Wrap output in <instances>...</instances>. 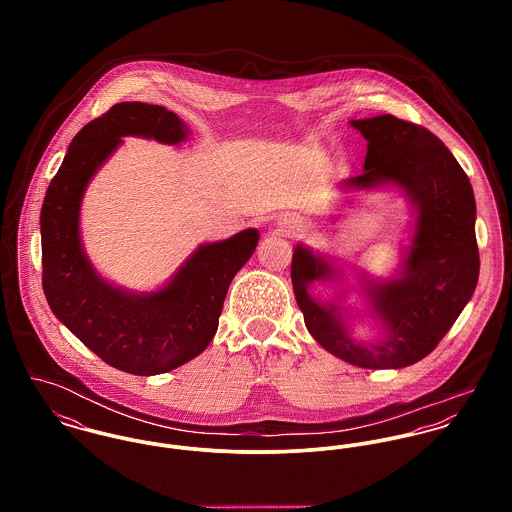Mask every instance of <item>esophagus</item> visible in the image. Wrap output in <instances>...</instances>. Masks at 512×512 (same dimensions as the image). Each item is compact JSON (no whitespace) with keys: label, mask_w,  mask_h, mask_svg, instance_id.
<instances>
[{"label":"esophagus","mask_w":512,"mask_h":512,"mask_svg":"<svg viewBox=\"0 0 512 512\" xmlns=\"http://www.w3.org/2000/svg\"><path fill=\"white\" fill-rule=\"evenodd\" d=\"M284 224H286V226H288V228H299V224H301V222H299V220L295 219V217H290V219H286L284 220Z\"/></svg>","instance_id":"1"}]
</instances>
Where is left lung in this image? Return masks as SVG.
<instances>
[{
	"label": "left lung",
	"mask_w": 512,
	"mask_h": 512,
	"mask_svg": "<svg viewBox=\"0 0 512 512\" xmlns=\"http://www.w3.org/2000/svg\"><path fill=\"white\" fill-rule=\"evenodd\" d=\"M351 124L368 146L365 173L349 185L390 181L418 207L402 276L368 290L374 313L386 325V337L376 345H361L349 337L335 307L309 297V284L329 278L333 270L303 246L293 252V293L307 331L325 351L363 368H402L438 347L477 288L475 197L457 159L428 128L392 114Z\"/></svg>",
	"instance_id": "1"
}]
</instances>
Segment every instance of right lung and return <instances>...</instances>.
<instances>
[{"instance_id":"right-lung-1","label":"right lung","mask_w":512,"mask_h":512,"mask_svg":"<svg viewBox=\"0 0 512 512\" xmlns=\"http://www.w3.org/2000/svg\"><path fill=\"white\" fill-rule=\"evenodd\" d=\"M187 134L163 106L114 104L74 136L41 209L43 290L53 313L104 363L130 374L173 370L209 347L228 286L260 238L248 228L201 246L167 288L149 295L120 292L94 274L78 238L86 183L122 136L179 144Z\"/></svg>"}]
</instances>
